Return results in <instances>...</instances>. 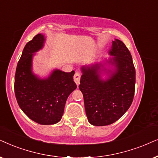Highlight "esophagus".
Masks as SVG:
<instances>
[{"label": "esophagus", "mask_w": 158, "mask_h": 158, "mask_svg": "<svg viewBox=\"0 0 158 158\" xmlns=\"http://www.w3.org/2000/svg\"><path fill=\"white\" fill-rule=\"evenodd\" d=\"M80 77H81V74L79 72H76L74 76H73V80L77 84V85H79V81H80Z\"/></svg>", "instance_id": "esophagus-1"}]
</instances>
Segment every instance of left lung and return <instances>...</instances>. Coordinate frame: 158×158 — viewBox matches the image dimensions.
Here are the masks:
<instances>
[{
    "instance_id": "left-lung-1",
    "label": "left lung",
    "mask_w": 158,
    "mask_h": 158,
    "mask_svg": "<svg viewBox=\"0 0 158 158\" xmlns=\"http://www.w3.org/2000/svg\"><path fill=\"white\" fill-rule=\"evenodd\" d=\"M116 71L107 80L101 79L100 65L82 67L79 89L83 94L89 123L96 126L112 124L131 106L135 93V71L132 56L123 41L115 39L109 52Z\"/></svg>"
}]
</instances>
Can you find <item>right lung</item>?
Instances as JSON below:
<instances>
[{
    "label": "right lung",
    "mask_w": 158,
    "mask_h": 158,
    "mask_svg": "<svg viewBox=\"0 0 158 158\" xmlns=\"http://www.w3.org/2000/svg\"><path fill=\"white\" fill-rule=\"evenodd\" d=\"M44 37L37 34L27 43L17 63L15 79L16 99L30 119L41 125H53L60 120L69 95L77 89L74 71L55 70L47 79L32 73L33 53L43 47Z\"/></svg>",
    "instance_id": "1"
}]
</instances>
